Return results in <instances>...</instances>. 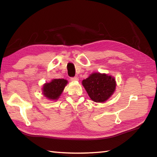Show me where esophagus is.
I'll return each instance as SVG.
<instances>
[{
    "label": "esophagus",
    "instance_id": "1",
    "mask_svg": "<svg viewBox=\"0 0 157 157\" xmlns=\"http://www.w3.org/2000/svg\"><path fill=\"white\" fill-rule=\"evenodd\" d=\"M70 80L71 82H76V81H78V78H77V77H73V78H70Z\"/></svg>",
    "mask_w": 157,
    "mask_h": 157
}]
</instances>
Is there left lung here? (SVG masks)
<instances>
[{
	"mask_svg": "<svg viewBox=\"0 0 157 157\" xmlns=\"http://www.w3.org/2000/svg\"><path fill=\"white\" fill-rule=\"evenodd\" d=\"M82 85L93 101L104 102L114 93L116 82L111 75L94 73L82 81Z\"/></svg>",
	"mask_w": 157,
	"mask_h": 157,
	"instance_id": "obj_1",
	"label": "left lung"
}]
</instances>
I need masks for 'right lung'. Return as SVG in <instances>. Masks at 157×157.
<instances>
[{"label":"right lung","instance_id":"obj_1","mask_svg":"<svg viewBox=\"0 0 157 157\" xmlns=\"http://www.w3.org/2000/svg\"><path fill=\"white\" fill-rule=\"evenodd\" d=\"M67 83V80L64 79H52L51 82L46 83L43 85L42 94L50 100H57Z\"/></svg>","mask_w":157,"mask_h":157}]
</instances>
